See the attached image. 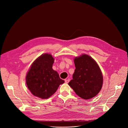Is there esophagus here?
<instances>
[{"label": "esophagus", "mask_w": 128, "mask_h": 128, "mask_svg": "<svg viewBox=\"0 0 128 128\" xmlns=\"http://www.w3.org/2000/svg\"><path fill=\"white\" fill-rule=\"evenodd\" d=\"M69 82V79H66L65 80V82L66 83H68V82Z\"/></svg>", "instance_id": "obj_1"}]
</instances>
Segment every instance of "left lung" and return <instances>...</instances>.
Segmentation results:
<instances>
[{"mask_svg": "<svg viewBox=\"0 0 128 128\" xmlns=\"http://www.w3.org/2000/svg\"><path fill=\"white\" fill-rule=\"evenodd\" d=\"M76 67L72 78L68 85L76 94L84 100L96 96L100 91L103 77L100 69L95 60L86 54L74 59Z\"/></svg>", "mask_w": 128, "mask_h": 128, "instance_id": "obj_1", "label": "left lung"}]
</instances>
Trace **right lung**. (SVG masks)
Returning <instances> with one entry per match:
<instances>
[{
    "instance_id": "add662e5",
    "label": "right lung",
    "mask_w": 128,
    "mask_h": 128,
    "mask_svg": "<svg viewBox=\"0 0 128 128\" xmlns=\"http://www.w3.org/2000/svg\"><path fill=\"white\" fill-rule=\"evenodd\" d=\"M54 59L50 54H44L32 64L26 76V83L32 94L42 99L49 98L64 80L54 70Z\"/></svg>"
}]
</instances>
